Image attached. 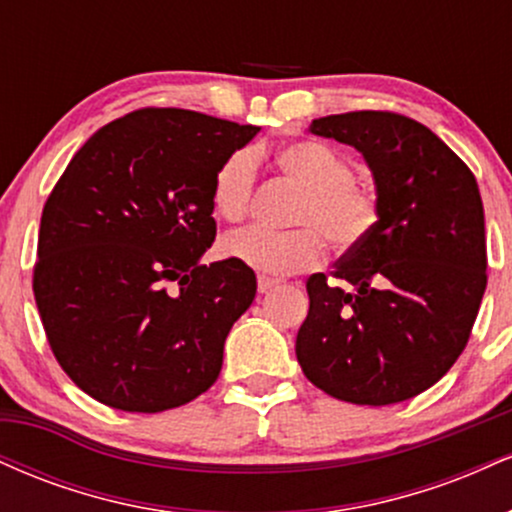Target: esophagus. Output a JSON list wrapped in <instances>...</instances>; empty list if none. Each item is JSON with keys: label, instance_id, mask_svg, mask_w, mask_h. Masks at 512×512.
Returning a JSON list of instances; mask_svg holds the SVG:
<instances>
[{"label": "esophagus", "instance_id": "1", "mask_svg": "<svg viewBox=\"0 0 512 512\" xmlns=\"http://www.w3.org/2000/svg\"><path fill=\"white\" fill-rule=\"evenodd\" d=\"M276 286H279V281L269 279V276H260V279H257V291L260 293H269L272 289H276Z\"/></svg>", "mask_w": 512, "mask_h": 512}]
</instances>
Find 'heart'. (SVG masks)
<instances>
[{"mask_svg":"<svg viewBox=\"0 0 512 512\" xmlns=\"http://www.w3.org/2000/svg\"><path fill=\"white\" fill-rule=\"evenodd\" d=\"M276 166L303 190L293 211L296 231L272 233L245 228L221 240V255L255 272L286 276L315 267L334 250H351L375 228L380 202L375 190L354 178V166L332 146L298 139L276 151ZM257 175V154L238 149L223 158L211 182V207L223 221L236 223L248 214Z\"/></svg>","mask_w":512,"mask_h":512,"instance_id":"1","label":"heart"}]
</instances>
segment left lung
Here are the masks:
<instances>
[{
  "mask_svg": "<svg viewBox=\"0 0 512 512\" xmlns=\"http://www.w3.org/2000/svg\"><path fill=\"white\" fill-rule=\"evenodd\" d=\"M354 146L380 216L332 276L308 279L296 337L305 378L351 404H397L436 385L467 346L486 291L484 204L472 170L421 122L383 110L317 117Z\"/></svg>",
  "mask_w": 512,
  "mask_h": 512,
  "instance_id": "1",
  "label": "left lung"
}]
</instances>
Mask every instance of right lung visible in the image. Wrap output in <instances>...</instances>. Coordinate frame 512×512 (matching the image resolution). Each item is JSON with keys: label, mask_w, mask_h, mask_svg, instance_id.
<instances>
[{"label": "right lung", "mask_w": 512, "mask_h": 512, "mask_svg": "<svg viewBox=\"0 0 512 512\" xmlns=\"http://www.w3.org/2000/svg\"><path fill=\"white\" fill-rule=\"evenodd\" d=\"M260 127L146 108L76 151L40 219L33 293L52 354L113 409L156 414L216 383L257 279L202 264L216 236L211 182Z\"/></svg>", "instance_id": "1"}]
</instances>
